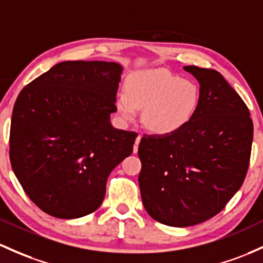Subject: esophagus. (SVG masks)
Instances as JSON below:
<instances>
[{
	"instance_id": "1",
	"label": "esophagus",
	"mask_w": 263,
	"mask_h": 263,
	"mask_svg": "<svg viewBox=\"0 0 263 263\" xmlns=\"http://www.w3.org/2000/svg\"><path fill=\"white\" fill-rule=\"evenodd\" d=\"M141 135H138V136L136 137V141H135V146H134V154H137V151H138V145H140V142H141Z\"/></svg>"
}]
</instances>
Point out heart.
Returning a JSON list of instances; mask_svg holds the SVG:
<instances>
[{"mask_svg":"<svg viewBox=\"0 0 263 263\" xmlns=\"http://www.w3.org/2000/svg\"><path fill=\"white\" fill-rule=\"evenodd\" d=\"M198 103L200 91L196 83L163 68L129 76L125 92L116 100L125 121L136 120L138 108H143V125L156 135H171L183 128L195 116Z\"/></svg>","mask_w":263,"mask_h":263,"instance_id":"1","label":"heart"}]
</instances>
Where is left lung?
I'll return each mask as SVG.
<instances>
[{"mask_svg": "<svg viewBox=\"0 0 263 263\" xmlns=\"http://www.w3.org/2000/svg\"><path fill=\"white\" fill-rule=\"evenodd\" d=\"M183 68L200 83L195 116L180 131L145 135L138 145L143 206L172 227L198 224L224 209L246 177L253 138L246 103L220 72Z\"/></svg>", "mask_w": 263, "mask_h": 263, "instance_id": "obj_1", "label": "left lung"}]
</instances>
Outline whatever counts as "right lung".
Instances as JSON below:
<instances>
[{
	"instance_id": "1",
	"label": "right lung",
	"mask_w": 263,
	"mask_h": 263,
	"mask_svg": "<svg viewBox=\"0 0 263 263\" xmlns=\"http://www.w3.org/2000/svg\"><path fill=\"white\" fill-rule=\"evenodd\" d=\"M121 73L116 62H60L14 102L11 166L31 201L50 216L96 211L111 171L132 154L136 132L109 122Z\"/></svg>"
}]
</instances>
